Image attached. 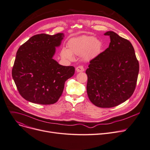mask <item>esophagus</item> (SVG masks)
Listing matches in <instances>:
<instances>
[{
  "instance_id": "obj_1",
  "label": "esophagus",
  "mask_w": 150,
  "mask_h": 150,
  "mask_svg": "<svg viewBox=\"0 0 150 150\" xmlns=\"http://www.w3.org/2000/svg\"><path fill=\"white\" fill-rule=\"evenodd\" d=\"M76 71H77V72H82V71H84V69L83 66H80L76 68Z\"/></svg>"
}]
</instances>
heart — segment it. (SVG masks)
<instances>
[{
  "label": "heart",
  "instance_id": "obj_1",
  "mask_svg": "<svg viewBox=\"0 0 150 150\" xmlns=\"http://www.w3.org/2000/svg\"><path fill=\"white\" fill-rule=\"evenodd\" d=\"M68 49L63 48L61 51V56L63 59L72 61L73 54L83 56L86 61L94 59L100 53L102 44L93 36L84 35L71 39L67 44Z\"/></svg>",
  "mask_w": 150,
  "mask_h": 150
}]
</instances>
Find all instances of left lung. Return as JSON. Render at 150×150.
Listing matches in <instances>:
<instances>
[{"instance_id": "left-lung-1", "label": "left lung", "mask_w": 150, "mask_h": 150, "mask_svg": "<svg viewBox=\"0 0 150 150\" xmlns=\"http://www.w3.org/2000/svg\"><path fill=\"white\" fill-rule=\"evenodd\" d=\"M107 48L91 60L86 70L87 94L94 105L111 108L131 97L135 89L139 64L131 43L113 31Z\"/></svg>"}]
</instances>
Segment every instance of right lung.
Returning <instances> with one entry per match:
<instances>
[{"instance_id":"right-lung-1","label":"right lung","mask_w":150,"mask_h":150,"mask_svg":"<svg viewBox=\"0 0 150 150\" xmlns=\"http://www.w3.org/2000/svg\"><path fill=\"white\" fill-rule=\"evenodd\" d=\"M63 33L32 36L17 51L12 77L19 93L26 100L42 105L56 103L64 84L75 74L73 66H64L53 59Z\"/></svg>"}]
</instances>
